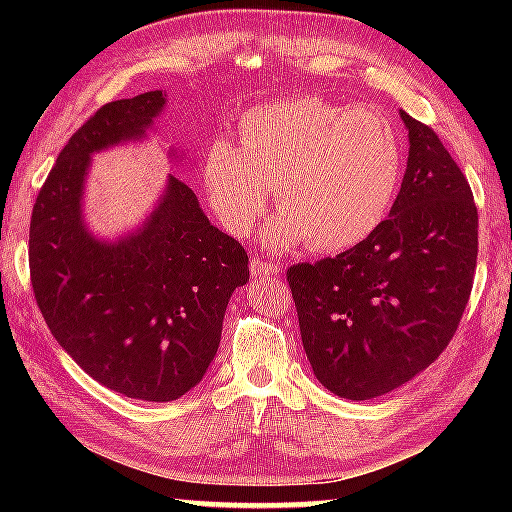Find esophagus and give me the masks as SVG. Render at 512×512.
I'll use <instances>...</instances> for the list:
<instances>
[{"instance_id": "obj_1", "label": "esophagus", "mask_w": 512, "mask_h": 512, "mask_svg": "<svg viewBox=\"0 0 512 512\" xmlns=\"http://www.w3.org/2000/svg\"><path fill=\"white\" fill-rule=\"evenodd\" d=\"M250 273H253V277H277L280 275V266L277 264H271V262H262V259H253L250 262Z\"/></svg>"}]
</instances>
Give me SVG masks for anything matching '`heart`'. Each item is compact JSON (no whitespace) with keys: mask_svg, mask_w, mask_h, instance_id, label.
Listing matches in <instances>:
<instances>
[{"mask_svg":"<svg viewBox=\"0 0 512 512\" xmlns=\"http://www.w3.org/2000/svg\"><path fill=\"white\" fill-rule=\"evenodd\" d=\"M404 169L402 137L384 112L320 97L264 103L239 121V142L216 137L203 183L225 230L248 237L271 201L275 250L307 241L339 253L366 241L391 214Z\"/></svg>","mask_w":512,"mask_h":512,"instance_id":"obj_1","label":"heart"}]
</instances>
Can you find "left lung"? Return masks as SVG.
Instances as JSON below:
<instances>
[{"label": "left lung", "mask_w": 512, "mask_h": 512, "mask_svg": "<svg viewBox=\"0 0 512 512\" xmlns=\"http://www.w3.org/2000/svg\"><path fill=\"white\" fill-rule=\"evenodd\" d=\"M400 117L409 160L388 219L345 253L287 271L316 379L354 402L395 391L440 357L476 271L472 189L438 135Z\"/></svg>", "instance_id": "obj_1"}]
</instances>
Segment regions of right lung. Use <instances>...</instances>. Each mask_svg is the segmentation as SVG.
<instances>
[{"label":"right lung","instance_id":"obj_1","mask_svg":"<svg viewBox=\"0 0 512 512\" xmlns=\"http://www.w3.org/2000/svg\"><path fill=\"white\" fill-rule=\"evenodd\" d=\"M164 106L167 94L153 90L94 112L60 151L29 230L31 284L51 334L92 379L144 402L178 400L203 379L232 291L248 282L244 246L176 176L124 237L101 239L85 223L92 155L142 142Z\"/></svg>","mask_w":512,"mask_h":512}]
</instances>
